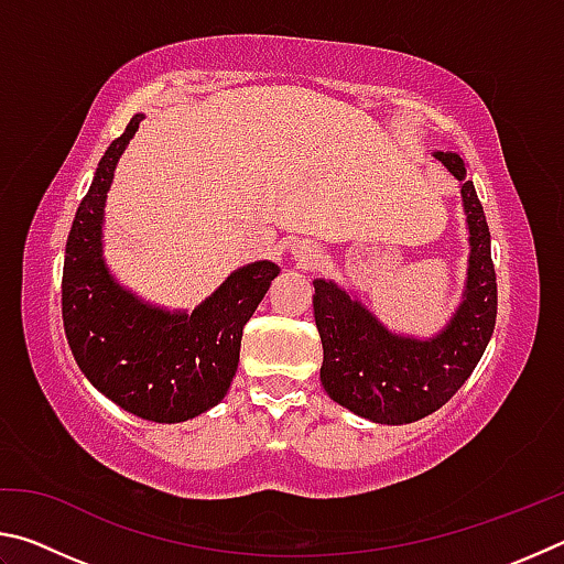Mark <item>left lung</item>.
Instances as JSON below:
<instances>
[{
    "label": "left lung",
    "instance_id": "1",
    "mask_svg": "<svg viewBox=\"0 0 564 564\" xmlns=\"http://www.w3.org/2000/svg\"><path fill=\"white\" fill-rule=\"evenodd\" d=\"M463 181L470 226V269L465 301L433 340L398 338L346 291L316 281L313 318L323 343L321 383L336 403L373 423L403 425L435 413L451 400L482 358L498 318V283L490 256V228L465 161L437 151Z\"/></svg>",
    "mask_w": 564,
    "mask_h": 564
}]
</instances>
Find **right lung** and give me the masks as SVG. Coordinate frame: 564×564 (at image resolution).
<instances>
[{"label":"right lung","instance_id":"add662e5","mask_svg":"<svg viewBox=\"0 0 564 564\" xmlns=\"http://www.w3.org/2000/svg\"><path fill=\"white\" fill-rule=\"evenodd\" d=\"M137 113L101 156L66 241L62 318L76 366L129 413L181 423L221 403L238 368L248 318L281 269L259 261L238 269L186 316L149 308L111 281L101 261V218L113 169L137 133Z\"/></svg>","mask_w":564,"mask_h":564}]
</instances>
